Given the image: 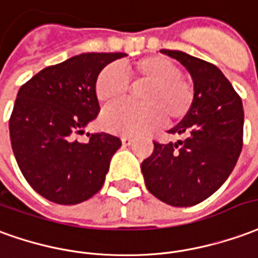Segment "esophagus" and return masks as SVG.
Masks as SVG:
<instances>
[{
  "mask_svg": "<svg viewBox=\"0 0 258 258\" xmlns=\"http://www.w3.org/2000/svg\"><path fill=\"white\" fill-rule=\"evenodd\" d=\"M120 140H122L123 146H131L133 143V138H131V136H123Z\"/></svg>",
  "mask_w": 258,
  "mask_h": 258,
  "instance_id": "34e87169",
  "label": "esophagus"
}]
</instances>
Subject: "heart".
Wrapping results in <instances>:
<instances>
[{
	"label": "heart",
	"instance_id": "b5f03b06",
	"mask_svg": "<svg viewBox=\"0 0 258 258\" xmlns=\"http://www.w3.org/2000/svg\"><path fill=\"white\" fill-rule=\"evenodd\" d=\"M125 72L123 73V71ZM178 65L161 55L144 56L133 63H108L97 75L94 91L103 105L119 103L127 94L131 76L135 83H149L142 91L143 105L119 104L104 111L101 125L118 135H143L161 127L167 116L179 120L195 101L193 86L184 80Z\"/></svg>",
	"mask_w": 258,
	"mask_h": 258
}]
</instances>
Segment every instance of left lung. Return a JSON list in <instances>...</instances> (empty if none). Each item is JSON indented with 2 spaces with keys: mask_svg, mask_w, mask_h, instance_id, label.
Instances as JSON below:
<instances>
[{
  "mask_svg": "<svg viewBox=\"0 0 258 258\" xmlns=\"http://www.w3.org/2000/svg\"><path fill=\"white\" fill-rule=\"evenodd\" d=\"M183 65L193 79L195 101L182 122L168 131L178 143L154 142L142 162L151 195L173 207H190L220 189L236 165L243 146V105L218 68L183 51L161 50Z\"/></svg>",
  "mask_w": 258,
  "mask_h": 258,
  "instance_id": "8db88e82",
  "label": "left lung"
}]
</instances>
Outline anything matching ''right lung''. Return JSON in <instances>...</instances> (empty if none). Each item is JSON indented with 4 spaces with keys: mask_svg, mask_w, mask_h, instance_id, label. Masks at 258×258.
Wrapping results in <instances>:
<instances>
[{
    "mask_svg": "<svg viewBox=\"0 0 258 258\" xmlns=\"http://www.w3.org/2000/svg\"><path fill=\"white\" fill-rule=\"evenodd\" d=\"M125 52H85L44 68L22 86L9 119V136L23 176L38 195L56 204H78L103 187L120 140L108 133H83L100 104L97 75Z\"/></svg>",
    "mask_w": 258,
    "mask_h": 258,
    "instance_id": "right-lung-1",
    "label": "right lung"
}]
</instances>
